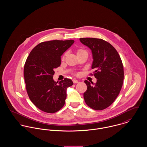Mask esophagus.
<instances>
[{
    "label": "esophagus",
    "instance_id": "obj_1",
    "mask_svg": "<svg viewBox=\"0 0 147 147\" xmlns=\"http://www.w3.org/2000/svg\"><path fill=\"white\" fill-rule=\"evenodd\" d=\"M72 82H73V83H74V84H76V83H79V81L77 80H76V79L72 80Z\"/></svg>",
    "mask_w": 147,
    "mask_h": 147
}]
</instances>
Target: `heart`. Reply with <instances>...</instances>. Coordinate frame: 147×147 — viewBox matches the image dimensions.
Segmentation results:
<instances>
[{
	"mask_svg": "<svg viewBox=\"0 0 147 147\" xmlns=\"http://www.w3.org/2000/svg\"><path fill=\"white\" fill-rule=\"evenodd\" d=\"M84 51H85L84 50H83V49H78V50H77V54H79V53H80L84 52ZM65 56V54H64L63 55V57H62V59H64Z\"/></svg>",
	"mask_w": 147,
	"mask_h": 147,
	"instance_id": "heart-1",
	"label": "heart"
}]
</instances>
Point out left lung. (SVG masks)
Listing matches in <instances>:
<instances>
[{"label":"left lung","instance_id":"obj_1","mask_svg":"<svg viewBox=\"0 0 147 147\" xmlns=\"http://www.w3.org/2000/svg\"><path fill=\"white\" fill-rule=\"evenodd\" d=\"M80 41L92 50V69L95 70L93 75L97 79V83H92L93 85L84 81L87 86L84 93L85 102L94 110H104L113 104L122 89L124 79L123 63L116 49L105 40L81 38Z\"/></svg>","mask_w":147,"mask_h":147}]
</instances>
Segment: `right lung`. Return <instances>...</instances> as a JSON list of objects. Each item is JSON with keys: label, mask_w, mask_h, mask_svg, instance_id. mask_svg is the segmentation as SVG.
<instances>
[{"label": "right lung", "mask_w": 147, "mask_h": 147, "mask_svg": "<svg viewBox=\"0 0 147 147\" xmlns=\"http://www.w3.org/2000/svg\"><path fill=\"white\" fill-rule=\"evenodd\" d=\"M74 43L72 40L41 42L30 53L24 65V75L28 96L37 107L54 113L65 104L66 90L72 81L67 78L55 82L54 69L61 64V57Z\"/></svg>", "instance_id": "right-lung-1"}]
</instances>
